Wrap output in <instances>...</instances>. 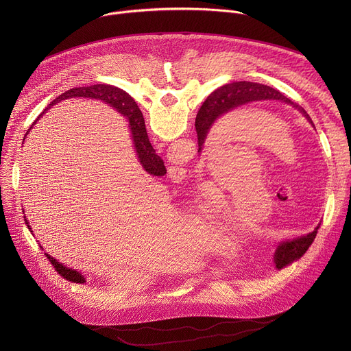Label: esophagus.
I'll return each instance as SVG.
<instances>
[{
  "label": "esophagus",
  "mask_w": 351,
  "mask_h": 351,
  "mask_svg": "<svg viewBox=\"0 0 351 351\" xmlns=\"http://www.w3.org/2000/svg\"><path fill=\"white\" fill-rule=\"evenodd\" d=\"M168 173H169L171 179H172L173 182H176V183H178V182H183V180L187 178V169L184 168V165H180V164L169 167Z\"/></svg>",
  "instance_id": "34e87169"
}]
</instances>
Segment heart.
I'll list each match as a JSON object with an SVG mask.
<instances>
[{
  "label": "heart",
  "mask_w": 351,
  "mask_h": 351,
  "mask_svg": "<svg viewBox=\"0 0 351 351\" xmlns=\"http://www.w3.org/2000/svg\"><path fill=\"white\" fill-rule=\"evenodd\" d=\"M194 223H195L199 229H202L203 236H204L210 243H213V244L217 243V240H218V230H217V226H215L213 222H210V221H207V219H204V218H195V219H194Z\"/></svg>",
  "instance_id": "heart-1"
}]
</instances>
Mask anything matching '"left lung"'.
Listing matches in <instances>:
<instances>
[{"instance_id":"1","label":"left lung","mask_w":351,"mask_h":351,"mask_svg":"<svg viewBox=\"0 0 351 351\" xmlns=\"http://www.w3.org/2000/svg\"><path fill=\"white\" fill-rule=\"evenodd\" d=\"M263 99H279V101H283L298 110L308 119L310 123H313L307 112L302 107H298L295 103H293L290 98L283 95L279 90H275L269 86L260 83L233 82L213 91L195 117V130L199 149H202L203 144L206 143V138L217 119L250 103L263 101ZM318 229L319 225L311 233L279 241L274 253V263L276 268L282 269L290 263L303 257L308 247L313 244Z\"/></svg>"}]
</instances>
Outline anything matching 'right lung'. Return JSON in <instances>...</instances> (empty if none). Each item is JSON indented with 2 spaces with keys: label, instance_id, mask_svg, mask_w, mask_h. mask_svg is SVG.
Masks as SVG:
<instances>
[{
  "label": "right lung",
  "instance_id": "1",
  "mask_svg": "<svg viewBox=\"0 0 351 351\" xmlns=\"http://www.w3.org/2000/svg\"><path fill=\"white\" fill-rule=\"evenodd\" d=\"M77 97L99 99V101L108 104L110 107L115 108L119 114H122L126 118V121L129 122V129L132 132L133 144H134V149H136V153H137V158H138L140 164L143 165L144 171L148 172L149 175H154V176H164L167 173L164 161L161 160L160 156L156 154V149L153 148L152 143H149V140H148L144 118H143V114H141L140 108L137 107V104L134 103V99L128 93H125L123 90H121V88H118L115 86H111V84H94V86H88V87H75V88H71V90L62 93L61 95H58L51 104L47 106L44 112H47L53 106L64 101V99L77 98ZM32 128L33 126H30V129ZM30 129L26 132L25 137L27 136ZM26 223H29V222L26 221ZM44 254L48 258V261L53 264L56 271L64 279H66L69 282H73V283H84L86 282V278L79 271L72 269L69 267H65L64 264L58 263L54 257L48 256L47 253H44Z\"/></svg>",
  "mask_w": 351,
  "mask_h": 351
}]
</instances>
